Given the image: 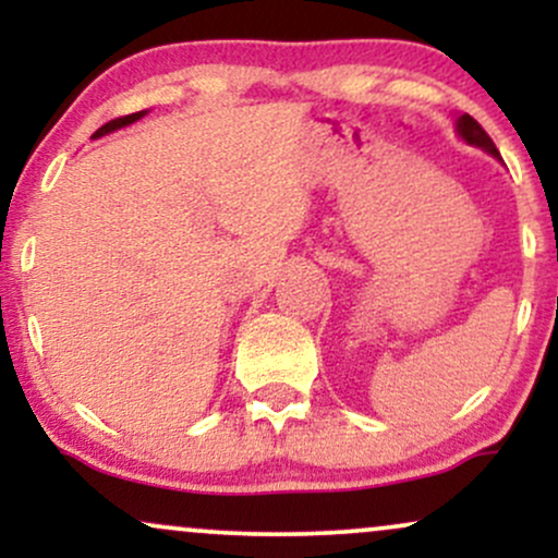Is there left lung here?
Wrapping results in <instances>:
<instances>
[{
  "mask_svg": "<svg viewBox=\"0 0 558 558\" xmlns=\"http://www.w3.org/2000/svg\"><path fill=\"white\" fill-rule=\"evenodd\" d=\"M457 131H459V136L466 141V144L480 146L483 151H488V155L501 159V155H498V149H496V144H493L490 136L483 131V125H480L475 118H470V114H462V118L457 120Z\"/></svg>",
  "mask_w": 558,
  "mask_h": 558,
  "instance_id": "obj_1",
  "label": "left lung"
}]
</instances>
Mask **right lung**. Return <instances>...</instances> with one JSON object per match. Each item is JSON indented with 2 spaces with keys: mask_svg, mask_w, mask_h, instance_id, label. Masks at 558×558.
I'll list each match as a JSON object with an SVG mask.
<instances>
[{
  "mask_svg": "<svg viewBox=\"0 0 558 558\" xmlns=\"http://www.w3.org/2000/svg\"><path fill=\"white\" fill-rule=\"evenodd\" d=\"M144 114H146V110H144V112H133V114H125V118H114V120H110V123H107V125H101L99 131L94 133V138H99V136H107V133L118 131V128H125V125L136 123V120L144 118Z\"/></svg>",
  "mask_w": 558,
  "mask_h": 558,
  "instance_id": "1",
  "label": "right lung"
}]
</instances>
